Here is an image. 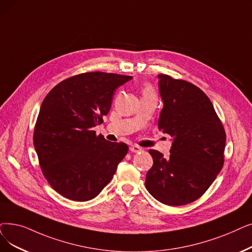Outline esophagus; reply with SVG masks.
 <instances>
[{"instance_id": "1", "label": "esophagus", "mask_w": 252, "mask_h": 252, "mask_svg": "<svg viewBox=\"0 0 252 252\" xmlns=\"http://www.w3.org/2000/svg\"><path fill=\"white\" fill-rule=\"evenodd\" d=\"M129 150L132 151V152L137 153V152L142 151V147H140V146H138V145H130V146H129Z\"/></svg>"}]
</instances>
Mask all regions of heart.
Here are the masks:
<instances>
[{"mask_svg":"<svg viewBox=\"0 0 252 252\" xmlns=\"http://www.w3.org/2000/svg\"><path fill=\"white\" fill-rule=\"evenodd\" d=\"M143 94H155L152 92V90L150 89V87H145L144 91H143Z\"/></svg>","mask_w":252,"mask_h":252,"instance_id":"1","label":"heart"}]
</instances>
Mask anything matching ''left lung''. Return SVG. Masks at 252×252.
I'll return each mask as SVG.
<instances>
[{
	"label": "left lung",
	"mask_w": 252,
	"mask_h": 252,
	"mask_svg": "<svg viewBox=\"0 0 252 252\" xmlns=\"http://www.w3.org/2000/svg\"><path fill=\"white\" fill-rule=\"evenodd\" d=\"M163 108L158 129L173 138L170 157L150 149L153 166L145 187L160 203L189 204L206 192L223 167L225 130L205 93L194 84L159 74Z\"/></svg>",
	"instance_id": "left-lung-1"
}]
</instances>
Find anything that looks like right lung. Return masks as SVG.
I'll return each instance as SVG.
<instances>
[{
	"mask_svg": "<svg viewBox=\"0 0 252 252\" xmlns=\"http://www.w3.org/2000/svg\"><path fill=\"white\" fill-rule=\"evenodd\" d=\"M132 76L89 72L56 85L43 100L34 129L41 171L50 187L72 201H90L111 181L128 151L94 127L110 111L118 86Z\"/></svg>",
	"mask_w": 252,
	"mask_h": 252,
	"instance_id": "1",
	"label": "right lung"
}]
</instances>
